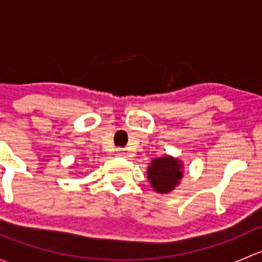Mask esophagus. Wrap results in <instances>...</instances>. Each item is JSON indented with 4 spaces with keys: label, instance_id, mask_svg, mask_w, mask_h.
<instances>
[{
    "label": "esophagus",
    "instance_id": "obj_1",
    "mask_svg": "<svg viewBox=\"0 0 262 262\" xmlns=\"http://www.w3.org/2000/svg\"><path fill=\"white\" fill-rule=\"evenodd\" d=\"M116 156H124V150L121 148H118L116 149Z\"/></svg>",
    "mask_w": 262,
    "mask_h": 262
}]
</instances>
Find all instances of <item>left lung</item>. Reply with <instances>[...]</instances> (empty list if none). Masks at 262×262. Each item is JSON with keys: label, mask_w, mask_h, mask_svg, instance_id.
I'll use <instances>...</instances> for the list:
<instances>
[{"label": "left lung", "mask_w": 262, "mask_h": 262, "mask_svg": "<svg viewBox=\"0 0 262 262\" xmlns=\"http://www.w3.org/2000/svg\"><path fill=\"white\" fill-rule=\"evenodd\" d=\"M184 178V163L170 155L153 158L147 168V179L158 194H168L180 185Z\"/></svg>", "instance_id": "1"}]
</instances>
